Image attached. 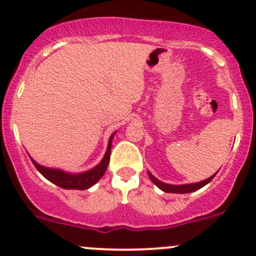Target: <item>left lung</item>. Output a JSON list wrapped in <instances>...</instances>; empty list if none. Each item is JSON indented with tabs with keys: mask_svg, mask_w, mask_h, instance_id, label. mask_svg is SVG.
I'll return each instance as SVG.
<instances>
[{
	"mask_svg": "<svg viewBox=\"0 0 256 256\" xmlns=\"http://www.w3.org/2000/svg\"><path fill=\"white\" fill-rule=\"evenodd\" d=\"M216 174H213V176H212V177L207 178V180H202V182L190 183V184L174 186V184H167V183L161 182V180H157L156 177H154V176H152V174L148 172L150 180H151L152 182H154V184H156L157 187L160 188V190H164V192H167V193H190V192H194V190H200V188L204 187L206 184H208V183L210 182L212 180H213V177L216 176Z\"/></svg>",
	"mask_w": 256,
	"mask_h": 256,
	"instance_id": "8db88e82",
	"label": "left lung"
}]
</instances>
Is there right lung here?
<instances>
[{
    "label": "right lung",
    "instance_id": "1",
    "mask_svg": "<svg viewBox=\"0 0 256 256\" xmlns=\"http://www.w3.org/2000/svg\"><path fill=\"white\" fill-rule=\"evenodd\" d=\"M114 135H115V132H114L112 138H110L109 144H108L106 154H105L104 158L102 160V162H100L98 166H95L94 168L89 170V171L86 172H82V174H68V172L62 171V170L47 168V167H43L40 166V164H38L33 158L30 160H32L36 168H37L43 176L47 178L48 180L53 182L54 184H56L58 187L64 188V190H88V188L94 186L100 178L104 176L105 171H106L108 164H109V161H110V152H112V142Z\"/></svg>",
    "mask_w": 256,
    "mask_h": 256
}]
</instances>
